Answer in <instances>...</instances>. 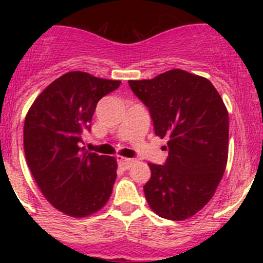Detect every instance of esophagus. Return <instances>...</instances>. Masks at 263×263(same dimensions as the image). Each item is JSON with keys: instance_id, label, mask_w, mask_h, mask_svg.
<instances>
[{"instance_id": "esophagus-1", "label": "esophagus", "mask_w": 263, "mask_h": 263, "mask_svg": "<svg viewBox=\"0 0 263 263\" xmlns=\"http://www.w3.org/2000/svg\"><path fill=\"white\" fill-rule=\"evenodd\" d=\"M120 163V165L123 168V170H129V167L132 165V163L135 162V159L132 158H125V157H119V159H117Z\"/></svg>"}]
</instances>
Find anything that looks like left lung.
I'll return each instance as SVG.
<instances>
[{"instance_id":"8db88e82","label":"left lung","mask_w":263,"mask_h":263,"mask_svg":"<svg viewBox=\"0 0 263 263\" xmlns=\"http://www.w3.org/2000/svg\"><path fill=\"white\" fill-rule=\"evenodd\" d=\"M128 84L149 108L156 135L170 140L165 164L148 163L147 203L163 219L192 218L209 203L224 176L228 108L206 78L182 69Z\"/></svg>"}]
</instances>
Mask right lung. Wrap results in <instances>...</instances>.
Masks as SVG:
<instances>
[{"mask_svg":"<svg viewBox=\"0 0 263 263\" xmlns=\"http://www.w3.org/2000/svg\"><path fill=\"white\" fill-rule=\"evenodd\" d=\"M120 84L69 71L45 87L27 112L23 146L29 171L44 198L71 218L98 213L112 193L116 158L89 152L79 142L99 100Z\"/></svg>","mask_w":263,"mask_h":263,"instance_id":"1","label":"right lung"}]
</instances>
